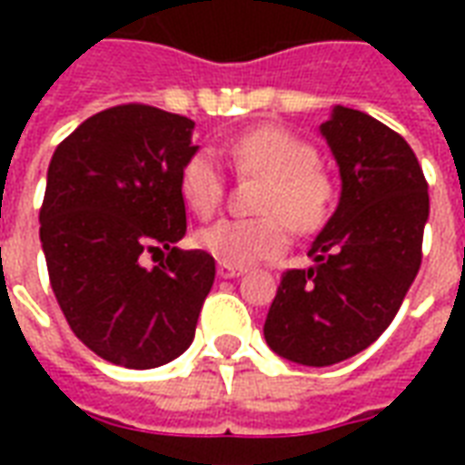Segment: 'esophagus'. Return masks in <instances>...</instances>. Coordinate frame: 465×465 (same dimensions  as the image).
I'll return each mask as SVG.
<instances>
[{
  "label": "esophagus",
  "instance_id": "obj_1",
  "mask_svg": "<svg viewBox=\"0 0 465 465\" xmlns=\"http://www.w3.org/2000/svg\"><path fill=\"white\" fill-rule=\"evenodd\" d=\"M216 273H219L222 279H236V276H242L243 269L242 266H233V263H219Z\"/></svg>",
  "mask_w": 465,
  "mask_h": 465
}]
</instances>
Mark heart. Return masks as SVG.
I'll return each mask as SVG.
<instances>
[{
  "label": "heart",
  "instance_id": "1",
  "mask_svg": "<svg viewBox=\"0 0 465 465\" xmlns=\"http://www.w3.org/2000/svg\"><path fill=\"white\" fill-rule=\"evenodd\" d=\"M226 159L239 173L263 179L256 219H222L199 232L196 242L213 259L252 266L286 252L296 232H316L331 212L333 183L319 166V153L302 136L259 126L226 146ZM179 193L186 209L209 219L223 199V172L212 153H192L179 169Z\"/></svg>",
  "mask_w": 465,
  "mask_h": 465
}]
</instances>
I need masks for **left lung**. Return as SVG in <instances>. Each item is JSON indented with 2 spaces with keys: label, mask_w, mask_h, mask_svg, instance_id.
Instances as JSON below:
<instances>
[{
  "label": "left lung",
  "mask_w": 465,
  "mask_h": 465,
  "mask_svg": "<svg viewBox=\"0 0 465 465\" xmlns=\"http://www.w3.org/2000/svg\"><path fill=\"white\" fill-rule=\"evenodd\" d=\"M341 199L313 239L312 269L282 276L263 336L283 359L331 366L389 329L420 269L429 183L406 139L379 119L333 106L322 124Z\"/></svg>",
  "instance_id": "obj_1"
}]
</instances>
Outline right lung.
Returning a JSON list of instances; mask_svg holds the SVG:
<instances>
[{"mask_svg": "<svg viewBox=\"0 0 465 465\" xmlns=\"http://www.w3.org/2000/svg\"><path fill=\"white\" fill-rule=\"evenodd\" d=\"M192 132V119L156 106H112L79 124L46 172L39 239L52 292L76 339L124 369L182 356L216 276L212 253L176 249ZM163 251L159 267L141 263Z\"/></svg>", "mask_w": 465, "mask_h": 465, "instance_id": "right-lung-1", "label": "right lung"}]
</instances>
